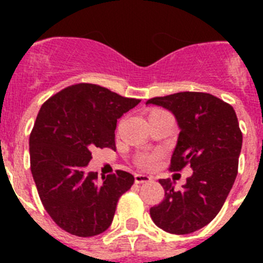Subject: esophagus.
Instances as JSON below:
<instances>
[{
	"mask_svg": "<svg viewBox=\"0 0 263 263\" xmlns=\"http://www.w3.org/2000/svg\"><path fill=\"white\" fill-rule=\"evenodd\" d=\"M134 180H136L137 184H142V183L152 182L153 178L148 175H143V174H136V175H134Z\"/></svg>",
	"mask_w": 263,
	"mask_h": 263,
	"instance_id": "1",
	"label": "esophagus"
}]
</instances>
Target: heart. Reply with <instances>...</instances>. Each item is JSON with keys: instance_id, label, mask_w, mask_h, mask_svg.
<instances>
[{"instance_id": "b5f03b06", "label": "heart", "mask_w": 263, "mask_h": 263, "mask_svg": "<svg viewBox=\"0 0 263 263\" xmlns=\"http://www.w3.org/2000/svg\"><path fill=\"white\" fill-rule=\"evenodd\" d=\"M158 113H163V110L154 109V110L150 111V115L148 116L158 115ZM157 154H142L139 155L138 159H137V164H138L139 167H142V168H152V167H154L155 162H157Z\"/></svg>"}]
</instances>
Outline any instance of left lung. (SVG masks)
<instances>
[{
	"label": "left lung",
	"mask_w": 263,
	"mask_h": 263,
	"mask_svg": "<svg viewBox=\"0 0 263 263\" xmlns=\"http://www.w3.org/2000/svg\"><path fill=\"white\" fill-rule=\"evenodd\" d=\"M146 104L171 111L180 129L170 170L192 168L180 190H175L170 179H159L164 199L150 208V216L168 233L199 231L220 212L236 180L242 146L236 111L218 97L203 92H179L154 97Z\"/></svg>",
	"instance_id": "obj_1"
}]
</instances>
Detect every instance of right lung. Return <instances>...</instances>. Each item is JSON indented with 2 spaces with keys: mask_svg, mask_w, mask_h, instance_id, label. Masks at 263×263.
<instances>
[{
  "mask_svg": "<svg viewBox=\"0 0 263 263\" xmlns=\"http://www.w3.org/2000/svg\"><path fill=\"white\" fill-rule=\"evenodd\" d=\"M139 101L80 83L41 106L30 134V167L42 204L63 231L92 237L110 227L118 199L134 176L117 170L99 180L87 170L90 150H115L117 120Z\"/></svg>",
  "mask_w": 263,
  "mask_h": 263,
  "instance_id": "right-lung-1",
  "label": "right lung"
}]
</instances>
